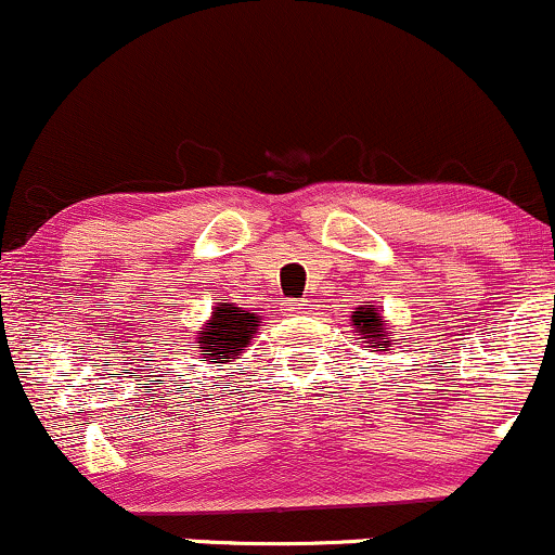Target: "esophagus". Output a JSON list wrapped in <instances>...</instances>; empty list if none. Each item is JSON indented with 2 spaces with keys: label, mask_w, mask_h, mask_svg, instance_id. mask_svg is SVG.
I'll return each instance as SVG.
<instances>
[{
  "label": "esophagus",
  "mask_w": 555,
  "mask_h": 555,
  "mask_svg": "<svg viewBox=\"0 0 555 555\" xmlns=\"http://www.w3.org/2000/svg\"><path fill=\"white\" fill-rule=\"evenodd\" d=\"M308 302H305V299H289V302H286V313L289 315H302V313H308Z\"/></svg>",
  "instance_id": "1"
}]
</instances>
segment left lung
Wrapping results in <instances>:
<instances>
[{
    "mask_svg": "<svg viewBox=\"0 0 555 555\" xmlns=\"http://www.w3.org/2000/svg\"><path fill=\"white\" fill-rule=\"evenodd\" d=\"M352 328L354 336L362 339L365 347H371V352L375 354L386 352L393 344V331H388L378 305H360V308H354Z\"/></svg>",
    "mask_w": 555,
    "mask_h": 555,
    "instance_id": "1",
    "label": "left lung"
}]
</instances>
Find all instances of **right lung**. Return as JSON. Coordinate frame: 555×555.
Returning a JSON list of instances; mask_svg holds the SVG:
<instances>
[{"mask_svg":"<svg viewBox=\"0 0 555 555\" xmlns=\"http://www.w3.org/2000/svg\"><path fill=\"white\" fill-rule=\"evenodd\" d=\"M260 315L237 308L234 302H216L211 318L195 336L193 347L206 358L208 365H224L237 360L242 347L258 334Z\"/></svg>","mask_w":555,"mask_h":555,"instance_id":"right-lung-1","label":"right lung"}]
</instances>
